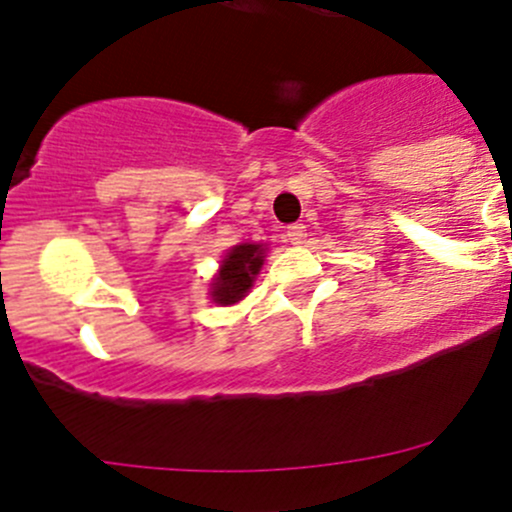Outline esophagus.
Instances as JSON below:
<instances>
[{
  "instance_id": "1",
  "label": "esophagus",
  "mask_w": 512,
  "mask_h": 512,
  "mask_svg": "<svg viewBox=\"0 0 512 512\" xmlns=\"http://www.w3.org/2000/svg\"><path fill=\"white\" fill-rule=\"evenodd\" d=\"M287 242L289 245H294V247H299V245H304V240H307V227H304L302 223H294V225H289L287 227Z\"/></svg>"
}]
</instances>
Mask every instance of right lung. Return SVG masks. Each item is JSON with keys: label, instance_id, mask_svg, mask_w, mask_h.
<instances>
[{"label": "right lung", "instance_id": "1", "mask_svg": "<svg viewBox=\"0 0 512 512\" xmlns=\"http://www.w3.org/2000/svg\"><path fill=\"white\" fill-rule=\"evenodd\" d=\"M262 265H265V247L262 245L242 242V245L232 247L220 262L218 275L213 277V285H210L213 302L220 307L240 302L252 289V282L260 275Z\"/></svg>", "mask_w": 512, "mask_h": 512}]
</instances>
